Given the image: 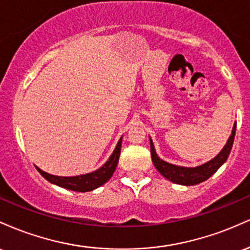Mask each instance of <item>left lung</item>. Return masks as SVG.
Segmentation results:
<instances>
[{
	"label": "left lung",
	"mask_w": 250,
	"mask_h": 250,
	"mask_svg": "<svg viewBox=\"0 0 250 250\" xmlns=\"http://www.w3.org/2000/svg\"><path fill=\"white\" fill-rule=\"evenodd\" d=\"M235 133H236V123H234L231 135L229 136L228 141H227L226 146L223 147L222 150L220 151L219 155L215 156L213 160H210V161L199 166V167H179V166L170 165V163L163 161V160H161L157 156L156 151H155L153 141H151L150 139L151 160H153L155 168L159 170V173L163 175L166 179L171 181V182L183 186L199 185V183L203 182V181L208 180L214 173H216L217 169L227 161L229 154H230L231 147H233Z\"/></svg>",
	"instance_id": "obj_1"
}]
</instances>
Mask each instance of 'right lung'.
<instances>
[{
	"mask_svg": "<svg viewBox=\"0 0 250 250\" xmlns=\"http://www.w3.org/2000/svg\"><path fill=\"white\" fill-rule=\"evenodd\" d=\"M121 145H122V137L120 139V141L117 142V146L115 150L113 151L111 156L109 157V160L101 168L97 169V170L93 171V173L84 174V175H79V176H71V177H63V176H55V175H51L45 173L36 167L39 173L44 177L45 180H48L49 182L54 183V185L60 186V187L69 189V190L74 191H91L94 189L101 187L102 185H104L107 181L113 176L114 171L117 167V162H119L120 154H121Z\"/></svg>",
	"mask_w": 250,
	"mask_h": 250,
	"instance_id": "add662e5",
	"label": "right lung"
}]
</instances>
